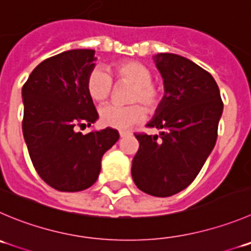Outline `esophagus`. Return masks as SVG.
I'll list each match as a JSON object with an SVG mask.
<instances>
[{
	"mask_svg": "<svg viewBox=\"0 0 251 251\" xmlns=\"http://www.w3.org/2000/svg\"><path fill=\"white\" fill-rule=\"evenodd\" d=\"M127 135H129V133H128V132H119V137H121V138L127 137Z\"/></svg>",
	"mask_w": 251,
	"mask_h": 251,
	"instance_id": "esophagus-1",
	"label": "esophagus"
}]
</instances>
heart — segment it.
<instances>
[{
	"label": "heart",
	"mask_w": 251,
	"mask_h": 251,
	"mask_svg": "<svg viewBox=\"0 0 251 251\" xmlns=\"http://www.w3.org/2000/svg\"><path fill=\"white\" fill-rule=\"evenodd\" d=\"M112 73L118 82L130 85L126 101L133 104L103 106L100 109V122L104 127L119 130L129 129L144 119L145 112L154 113L156 111L161 102V91L159 86L152 82L151 70L140 61H119L112 66ZM112 86L111 76L103 69L94 68L87 74L85 87L92 101H106L112 92Z\"/></svg>",
	"instance_id": "heart-1"
}]
</instances>
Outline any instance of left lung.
Returning a JSON list of instances; mask_svg holds the SVG:
<instances>
[{"label": "left lung", "mask_w": 251, "mask_h": 251, "mask_svg": "<svg viewBox=\"0 0 251 251\" xmlns=\"http://www.w3.org/2000/svg\"><path fill=\"white\" fill-rule=\"evenodd\" d=\"M154 61L165 95L147 126L160 134H134L132 177L143 192L169 197L192 183L213 150L223 102L213 76L193 61L170 52Z\"/></svg>", "instance_id": "8db88e82"}]
</instances>
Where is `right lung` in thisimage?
Here are the masks:
<instances>
[{
	"mask_svg": "<svg viewBox=\"0 0 251 251\" xmlns=\"http://www.w3.org/2000/svg\"><path fill=\"white\" fill-rule=\"evenodd\" d=\"M95 50H68L42 61L23 85L22 129L33 166L52 188L77 192L91 187L104 152L119 139L112 128L82 134L99 113L85 87Z\"/></svg>",
	"mask_w": 251,
	"mask_h": 251,
	"instance_id": "obj_1",
	"label": "right lung"
}]
</instances>
